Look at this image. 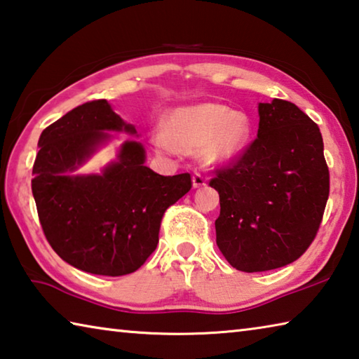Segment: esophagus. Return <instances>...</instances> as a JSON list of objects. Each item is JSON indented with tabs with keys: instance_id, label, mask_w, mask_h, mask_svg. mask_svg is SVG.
<instances>
[{
	"instance_id": "esophagus-1",
	"label": "esophagus",
	"mask_w": 359,
	"mask_h": 359,
	"mask_svg": "<svg viewBox=\"0 0 359 359\" xmlns=\"http://www.w3.org/2000/svg\"><path fill=\"white\" fill-rule=\"evenodd\" d=\"M205 182H208V177H205V175L199 174V172H196V174L193 175V187H194V188L204 187V185H205Z\"/></svg>"
}]
</instances>
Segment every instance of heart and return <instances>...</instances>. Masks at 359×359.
<instances>
[{
  "instance_id": "obj_1",
  "label": "heart",
  "mask_w": 359,
  "mask_h": 359,
  "mask_svg": "<svg viewBox=\"0 0 359 359\" xmlns=\"http://www.w3.org/2000/svg\"><path fill=\"white\" fill-rule=\"evenodd\" d=\"M250 137V118L218 102L175 109L168 117V130L156 126L151 131V142L160 151L174 154L179 149L193 154L201 149L203 158L210 165L238 158Z\"/></svg>"
}]
</instances>
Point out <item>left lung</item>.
Wrapping results in <instances>:
<instances>
[{
	"instance_id": "8db88e82",
	"label": "left lung",
	"mask_w": 359,
	"mask_h": 359,
	"mask_svg": "<svg viewBox=\"0 0 359 359\" xmlns=\"http://www.w3.org/2000/svg\"><path fill=\"white\" fill-rule=\"evenodd\" d=\"M258 136L209 182L220 194L217 245L242 272L293 263L312 244L330 196L318 125L293 102H259Z\"/></svg>"
}]
</instances>
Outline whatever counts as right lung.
<instances>
[{"instance_id":"add662e5","label":"right lung","mask_w":359,"mask_h":359,"mask_svg":"<svg viewBox=\"0 0 359 359\" xmlns=\"http://www.w3.org/2000/svg\"><path fill=\"white\" fill-rule=\"evenodd\" d=\"M104 131L135 135L106 100L85 102L42 131L32 190L48 244L66 263L96 276L137 271L158 244L166 209L190 191L191 175H160L139 142L121 145L102 174L72 171L106 142Z\"/></svg>"}]
</instances>
